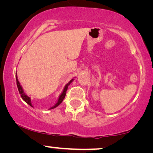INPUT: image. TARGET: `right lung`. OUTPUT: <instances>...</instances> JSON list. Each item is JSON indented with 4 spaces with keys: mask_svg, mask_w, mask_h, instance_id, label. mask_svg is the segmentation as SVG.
Here are the masks:
<instances>
[{
    "mask_svg": "<svg viewBox=\"0 0 153 153\" xmlns=\"http://www.w3.org/2000/svg\"><path fill=\"white\" fill-rule=\"evenodd\" d=\"M16 85H17V88H18V90H19V94L21 95V97H22V98L23 99V100H24V102H26L27 104H29L30 106H32V107H33V106L32 105V103H31V100H30V97H28V95H26V93H24V89H23V88L22 85H21L19 81H18V79H17V75H16ZM73 80H74V79H72V80H70V81H69L68 83H67V84L65 85V86L63 91H62V93L60 94L59 97H58V101L57 102H56V104H55V105L52 106V107H51L49 108V109H52V108H54L56 107H57V106L59 105V104L61 103V102L63 101L64 98L65 97V95H66V92L67 91H68V88L69 85H70V83L72 82Z\"/></svg>",
    "mask_w": 153,
    "mask_h": 153,
    "instance_id": "1",
    "label": "right lung"
}]
</instances>
